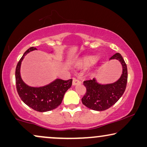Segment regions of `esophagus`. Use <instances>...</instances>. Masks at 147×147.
Returning <instances> with one entry per match:
<instances>
[{
	"instance_id": "obj_1",
	"label": "esophagus",
	"mask_w": 147,
	"mask_h": 147,
	"mask_svg": "<svg viewBox=\"0 0 147 147\" xmlns=\"http://www.w3.org/2000/svg\"><path fill=\"white\" fill-rule=\"evenodd\" d=\"M80 84H81V82L77 79H74L73 82H72V84H73V86H76Z\"/></svg>"
}]
</instances>
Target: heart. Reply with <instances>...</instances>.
Wrapping results in <instances>:
<instances>
[{
  "instance_id": "b5f03b06",
  "label": "heart",
  "mask_w": 147,
  "mask_h": 147,
  "mask_svg": "<svg viewBox=\"0 0 147 147\" xmlns=\"http://www.w3.org/2000/svg\"><path fill=\"white\" fill-rule=\"evenodd\" d=\"M96 61V58L94 56H87L83 58L80 62V65L84 67H88L95 63Z\"/></svg>"
}]
</instances>
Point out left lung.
Listing matches in <instances>:
<instances>
[{"label":"left lung","instance_id":"8db88e82","mask_svg":"<svg viewBox=\"0 0 147 147\" xmlns=\"http://www.w3.org/2000/svg\"><path fill=\"white\" fill-rule=\"evenodd\" d=\"M120 62L122 67V74L117 81L110 84H100L96 78L84 82L86 93L82 101L86 107L96 111H103L113 106L123 95L128 79L127 66L120 53L110 58Z\"/></svg>","mask_w":147,"mask_h":147}]
</instances>
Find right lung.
<instances>
[{"mask_svg":"<svg viewBox=\"0 0 147 147\" xmlns=\"http://www.w3.org/2000/svg\"><path fill=\"white\" fill-rule=\"evenodd\" d=\"M35 50H37V48L30 47L17 63L15 71L17 90L22 101L32 109L41 112L51 111L61 104L64 94L71 88L72 80H63L57 78L47 85L41 87H32L25 84L21 76V63L25 56Z\"/></svg>","mask_w":147,"mask_h":147,"instance_id":"1","label":"right lung"}]
</instances>
